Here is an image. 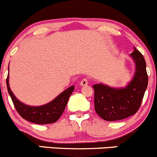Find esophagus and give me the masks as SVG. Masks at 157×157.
<instances>
[{
  "mask_svg": "<svg viewBox=\"0 0 157 157\" xmlns=\"http://www.w3.org/2000/svg\"><path fill=\"white\" fill-rule=\"evenodd\" d=\"M88 83H89V81H88V79L87 78H83L82 79V81H81V82H80V84H81V85L82 86H85V85H88Z\"/></svg>",
  "mask_w": 157,
  "mask_h": 157,
  "instance_id": "34e87169",
  "label": "esophagus"
}]
</instances>
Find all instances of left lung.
Segmentation results:
<instances>
[{"mask_svg": "<svg viewBox=\"0 0 157 157\" xmlns=\"http://www.w3.org/2000/svg\"><path fill=\"white\" fill-rule=\"evenodd\" d=\"M131 56L136 62L134 78L126 87L112 88L106 85H94V108L105 121L125 119L138 112L148 83L146 62L139 50L135 48Z\"/></svg>", "mask_w": 157, "mask_h": 157, "instance_id": "left-lung-1", "label": "left lung"}]
</instances>
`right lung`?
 <instances>
[{
  "mask_svg": "<svg viewBox=\"0 0 157 157\" xmlns=\"http://www.w3.org/2000/svg\"><path fill=\"white\" fill-rule=\"evenodd\" d=\"M6 86L14 107L20 116L29 122L37 124H48L56 122L63 114L69 98L75 88L74 86H71L49 103L33 107L25 105L16 99L9 86V75L6 78Z\"/></svg>",
  "mask_w": 157,
  "mask_h": 157,
  "instance_id": "1",
  "label": "right lung"
}]
</instances>
